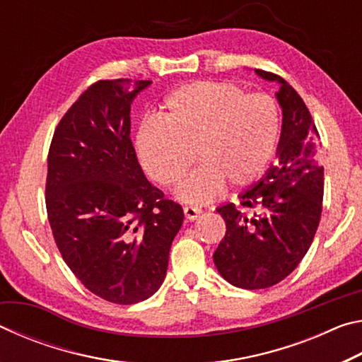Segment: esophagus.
Listing matches in <instances>:
<instances>
[{
	"mask_svg": "<svg viewBox=\"0 0 362 362\" xmlns=\"http://www.w3.org/2000/svg\"><path fill=\"white\" fill-rule=\"evenodd\" d=\"M183 212H185V217L188 220H196L199 217V214L203 212L201 211V207H194V206H185L183 207Z\"/></svg>",
	"mask_w": 362,
	"mask_h": 362,
	"instance_id": "obj_1",
	"label": "esophagus"
}]
</instances>
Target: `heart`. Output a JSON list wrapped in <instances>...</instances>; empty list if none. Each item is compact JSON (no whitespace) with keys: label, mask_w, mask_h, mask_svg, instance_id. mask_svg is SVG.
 <instances>
[{"label":"heart","mask_w":362,"mask_h":362,"mask_svg":"<svg viewBox=\"0 0 362 362\" xmlns=\"http://www.w3.org/2000/svg\"><path fill=\"white\" fill-rule=\"evenodd\" d=\"M281 113L267 94H247L240 86L193 81L169 93L161 119H148L136 134L137 158L161 185H174L196 158L201 164L177 188V196L199 204L212 199L225 183L252 185L276 153Z\"/></svg>","instance_id":"b5f03b06"}]
</instances>
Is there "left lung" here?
<instances>
[{
	"mask_svg": "<svg viewBox=\"0 0 362 362\" xmlns=\"http://www.w3.org/2000/svg\"><path fill=\"white\" fill-rule=\"evenodd\" d=\"M255 73L279 84L274 94L283 110L278 163L240 194V206L217 207L226 233L214 252L223 279L250 291L278 284L298 267L320 225L324 194L320 134L305 102L286 79ZM244 209L255 212L247 216Z\"/></svg>",
	"mask_w": 362,
	"mask_h": 362,
	"instance_id": "left-lung-1",
	"label": "left lung"
}]
</instances>
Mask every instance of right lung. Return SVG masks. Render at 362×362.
Returning <instances> with one entry per match:
<instances>
[{"mask_svg":"<svg viewBox=\"0 0 362 362\" xmlns=\"http://www.w3.org/2000/svg\"><path fill=\"white\" fill-rule=\"evenodd\" d=\"M151 81L105 79L60 119L47 155L46 209L64 260L112 303L151 297L183 223L180 204L146 180L131 142V105Z\"/></svg>","mask_w":362,"mask_h":362,"instance_id":"add662e5","label":"right lung"}]
</instances>
